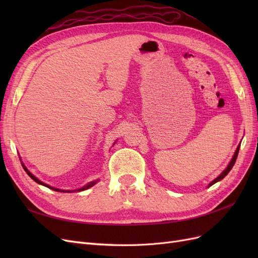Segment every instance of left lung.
Returning <instances> with one entry per match:
<instances>
[{"instance_id": "8db88e82", "label": "left lung", "mask_w": 258, "mask_h": 258, "mask_svg": "<svg viewBox=\"0 0 258 258\" xmlns=\"http://www.w3.org/2000/svg\"><path fill=\"white\" fill-rule=\"evenodd\" d=\"M239 150H240V145L237 147V150H236V153H235V155H233V157H232V159H231V161L229 162V165H228V167L226 168L223 172H222V174L221 175H218L214 181L212 182V183H210V186L211 185H213V184H215L216 182H218V181H221V179H223L226 175H227L228 173H229V171L232 169V167H233V165H235V162H236V159H237V157H238V153H239Z\"/></svg>"}]
</instances>
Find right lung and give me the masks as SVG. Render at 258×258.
<instances>
[{
	"label": "right lung",
	"instance_id": "1",
	"mask_svg": "<svg viewBox=\"0 0 258 258\" xmlns=\"http://www.w3.org/2000/svg\"><path fill=\"white\" fill-rule=\"evenodd\" d=\"M22 167H23V169H25V171H26V172L28 173V175L31 177V178H32V179H34V181L36 182V183H38V184H41V185H44V186H46V187H48V188H50V189H53V190H56V191H66V190H60V189H58V188H53V187H51V186H48V185H46L45 183H43V182H41L40 181V179H37L32 173H30L29 172V171H28V169L25 167V166H23V163H22ZM97 183V181H95V182H90L89 184H87V185H86V186H84L83 187V188H80V189H77V190H79V191H81V190H85V189H87V188H89V187H91V186H93V185H95ZM68 192H70V190L68 191Z\"/></svg>",
	"mask_w": 258,
	"mask_h": 258
}]
</instances>
